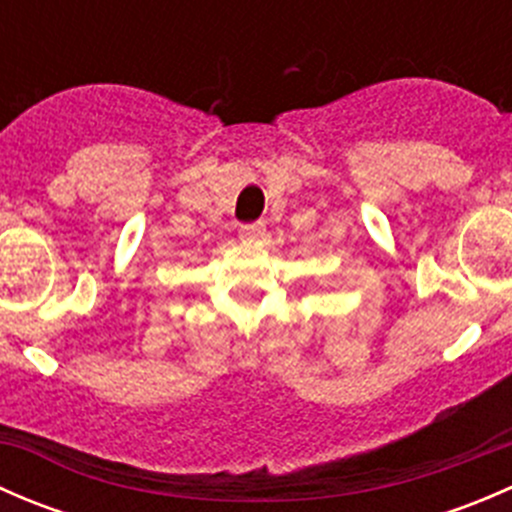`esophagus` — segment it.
<instances>
[{"instance_id":"1","label":"esophagus","mask_w":512,"mask_h":512,"mask_svg":"<svg viewBox=\"0 0 512 512\" xmlns=\"http://www.w3.org/2000/svg\"><path fill=\"white\" fill-rule=\"evenodd\" d=\"M265 232H267L265 223H255V225H245V227H242L240 237L245 242H257V240H260V237H265Z\"/></svg>"}]
</instances>
